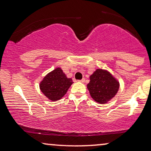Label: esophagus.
<instances>
[{
  "label": "esophagus",
  "mask_w": 151,
  "mask_h": 151,
  "mask_svg": "<svg viewBox=\"0 0 151 151\" xmlns=\"http://www.w3.org/2000/svg\"><path fill=\"white\" fill-rule=\"evenodd\" d=\"M78 81L81 82V83H84V82H85V79H82L81 80H79V81Z\"/></svg>",
  "instance_id": "34e87169"
}]
</instances>
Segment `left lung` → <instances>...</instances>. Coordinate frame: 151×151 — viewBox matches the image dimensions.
I'll list each match as a JSON object with an SVG mask.
<instances>
[{
    "label": "left lung",
    "instance_id": "obj_1",
    "mask_svg": "<svg viewBox=\"0 0 151 151\" xmlns=\"http://www.w3.org/2000/svg\"><path fill=\"white\" fill-rule=\"evenodd\" d=\"M90 80L87 88L91 97L99 104L107 103L119 90V81L107 70L96 69Z\"/></svg>",
    "mask_w": 151,
    "mask_h": 151
}]
</instances>
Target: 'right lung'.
Segmentation results:
<instances>
[{"label":"right lung","mask_w":151,"mask_h":151,"mask_svg":"<svg viewBox=\"0 0 151 151\" xmlns=\"http://www.w3.org/2000/svg\"><path fill=\"white\" fill-rule=\"evenodd\" d=\"M73 83L72 79L67 78L61 68L48 73L40 83L39 87L44 95L51 101L61 99Z\"/></svg>","instance_id":"right-lung-1"}]
</instances>
